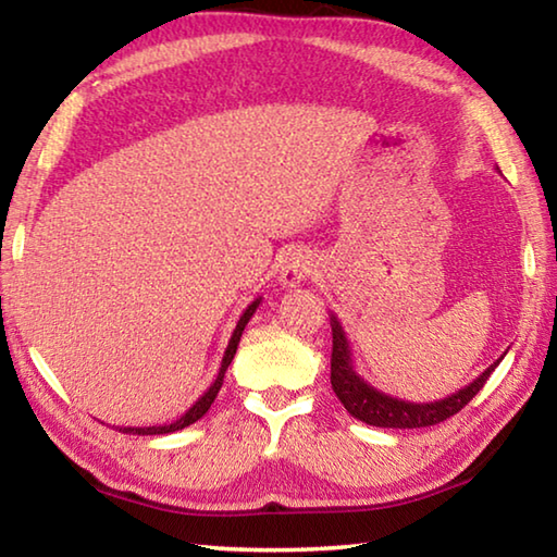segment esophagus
<instances>
[{"instance_id": "esophagus-1", "label": "esophagus", "mask_w": 557, "mask_h": 557, "mask_svg": "<svg viewBox=\"0 0 557 557\" xmlns=\"http://www.w3.org/2000/svg\"><path fill=\"white\" fill-rule=\"evenodd\" d=\"M314 258L305 248H292L280 260V285L282 287H299L309 275H312Z\"/></svg>"}]
</instances>
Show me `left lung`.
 Returning <instances> with one entry per match:
<instances>
[{
	"instance_id": "obj_1",
	"label": "left lung",
	"mask_w": 557,
	"mask_h": 557,
	"mask_svg": "<svg viewBox=\"0 0 557 557\" xmlns=\"http://www.w3.org/2000/svg\"><path fill=\"white\" fill-rule=\"evenodd\" d=\"M332 336H334V348H332V388L336 398L344 403V408L354 414L356 420L366 422V425L373 428H395V430H412V428H430L437 425V422L457 414L465 405L474 398V395L484 388L488 375L502 363V356L496 363L488 366V369L479 375V379L471 381L465 388L447 395V398L435 400V403H410V400H398L391 398V395L381 393L373 388L371 383H366L361 375L354 369L351 358V346H348V338L344 334V326L338 324L336 314H332Z\"/></svg>"
}]
</instances>
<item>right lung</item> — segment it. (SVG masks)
Returning <instances> with one entry per match:
<instances>
[{"label":"right lung","instance_id":"obj_1","mask_svg":"<svg viewBox=\"0 0 557 557\" xmlns=\"http://www.w3.org/2000/svg\"><path fill=\"white\" fill-rule=\"evenodd\" d=\"M260 301H262V297H258L256 301H252V305H248V309H245L243 312V317L238 319V324H235V329H233V336H231V342H228V348H225V354H223V361H221V369H219V375H215V381L211 383V388L206 391L199 400H196L191 408H188L182 418L178 420H174V422H169V425H152V428H120V432H125V435H169V432H176V430H184V428H188V425H194L196 420H201L206 412H209V408H211V403L215 400V395H219V391H221V385H223V375H225V371H228V366H231V361H233V356H235V348H238V342H240V336H243V329H245V324L250 322V317L256 314V309L260 307Z\"/></svg>","mask_w":557,"mask_h":557}]
</instances>
